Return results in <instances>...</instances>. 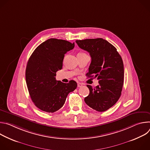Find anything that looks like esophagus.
Wrapping results in <instances>:
<instances>
[{
    "instance_id": "34e87169",
    "label": "esophagus",
    "mask_w": 150,
    "mask_h": 150,
    "mask_svg": "<svg viewBox=\"0 0 150 150\" xmlns=\"http://www.w3.org/2000/svg\"><path fill=\"white\" fill-rule=\"evenodd\" d=\"M82 85H82V83H80V82H79V83H78V87H79H79H82Z\"/></svg>"
}]
</instances>
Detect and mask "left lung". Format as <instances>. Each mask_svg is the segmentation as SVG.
I'll list each match as a JSON object with an SVG mask.
<instances>
[{"mask_svg": "<svg viewBox=\"0 0 150 150\" xmlns=\"http://www.w3.org/2000/svg\"><path fill=\"white\" fill-rule=\"evenodd\" d=\"M76 42L91 57L87 76L97 78L99 83L94 88L87 85L90 94L84 101L94 110L106 111L116 104L121 96L124 81L122 59L117 49L103 38L76 40Z\"/></svg>", "mask_w": 150, "mask_h": 150, "instance_id": "obj_1", "label": "left lung"}]
</instances>
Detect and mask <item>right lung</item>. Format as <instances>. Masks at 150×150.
Returning a JSON list of instances; mask_svg holds the SVG:
<instances>
[{"instance_id": "right-lung-1", "label": "right lung", "mask_w": 150, "mask_h": 150, "mask_svg": "<svg viewBox=\"0 0 150 150\" xmlns=\"http://www.w3.org/2000/svg\"><path fill=\"white\" fill-rule=\"evenodd\" d=\"M75 43L50 38L39 45L31 55L26 67L25 79L32 101L39 109L49 113L59 110L68 94L77 87L75 81H56V72L62 69L65 54Z\"/></svg>"}]
</instances>
